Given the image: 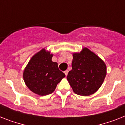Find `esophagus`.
<instances>
[{
	"mask_svg": "<svg viewBox=\"0 0 125 125\" xmlns=\"http://www.w3.org/2000/svg\"><path fill=\"white\" fill-rule=\"evenodd\" d=\"M64 73H65V75H66V76H67V74H68V71H67V70L65 71Z\"/></svg>",
	"mask_w": 125,
	"mask_h": 125,
	"instance_id": "esophagus-1",
	"label": "esophagus"
}]
</instances>
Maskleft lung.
<instances>
[{
    "instance_id": "8db88e82",
    "label": "left lung",
    "mask_w": 125,
    "mask_h": 125,
    "mask_svg": "<svg viewBox=\"0 0 125 125\" xmlns=\"http://www.w3.org/2000/svg\"><path fill=\"white\" fill-rule=\"evenodd\" d=\"M73 56L72 69L68 73L67 79L76 94L92 95L99 89L106 77V64L87 48Z\"/></svg>"
}]
</instances>
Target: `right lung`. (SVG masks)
<instances>
[{
    "mask_svg": "<svg viewBox=\"0 0 125 125\" xmlns=\"http://www.w3.org/2000/svg\"><path fill=\"white\" fill-rule=\"evenodd\" d=\"M52 54L42 49L32 57L24 69L23 78L30 91L41 96L54 91L58 83L65 76L52 61Z\"/></svg>",
    "mask_w": 125,
    "mask_h": 125,
    "instance_id": "obj_1",
    "label": "right lung"
}]
</instances>
